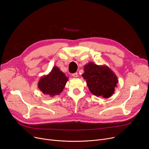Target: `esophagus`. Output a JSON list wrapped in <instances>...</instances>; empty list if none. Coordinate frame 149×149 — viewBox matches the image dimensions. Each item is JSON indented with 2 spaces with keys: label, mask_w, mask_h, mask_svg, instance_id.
I'll list each match as a JSON object with an SVG mask.
<instances>
[{
  "label": "esophagus",
  "mask_w": 149,
  "mask_h": 149,
  "mask_svg": "<svg viewBox=\"0 0 149 149\" xmlns=\"http://www.w3.org/2000/svg\"><path fill=\"white\" fill-rule=\"evenodd\" d=\"M72 76H73L74 77H75V78H77V77H78V73H77V72H75V73L73 74H72Z\"/></svg>",
  "instance_id": "esophagus-1"
}]
</instances>
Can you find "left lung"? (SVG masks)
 I'll use <instances>...</instances> for the list:
<instances>
[{
  "instance_id": "obj_1",
  "label": "left lung",
  "mask_w": 149,
  "mask_h": 149,
  "mask_svg": "<svg viewBox=\"0 0 149 149\" xmlns=\"http://www.w3.org/2000/svg\"><path fill=\"white\" fill-rule=\"evenodd\" d=\"M84 70L82 77L93 95L104 98L113 95L118 80L116 74L108 66L89 62L84 66Z\"/></svg>"
}]
</instances>
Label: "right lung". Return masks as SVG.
Returning <instances> with one entry per match:
<instances>
[{
  "instance_id": "add662e5",
  "label": "right lung",
  "mask_w": 149,
  "mask_h": 149,
  "mask_svg": "<svg viewBox=\"0 0 149 149\" xmlns=\"http://www.w3.org/2000/svg\"><path fill=\"white\" fill-rule=\"evenodd\" d=\"M68 78L60 69L54 66L48 74L40 78L38 83V88L45 95L55 97L59 95L63 90Z\"/></svg>"
}]
</instances>
